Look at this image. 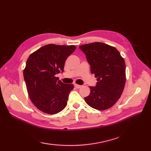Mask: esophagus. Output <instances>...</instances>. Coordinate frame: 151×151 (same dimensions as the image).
Here are the masks:
<instances>
[{"label": "esophagus", "instance_id": "obj_1", "mask_svg": "<svg viewBox=\"0 0 151 151\" xmlns=\"http://www.w3.org/2000/svg\"><path fill=\"white\" fill-rule=\"evenodd\" d=\"M74 86H75V88H76L77 89H79V88H81V87H82V86L78 85V84H74Z\"/></svg>", "mask_w": 151, "mask_h": 151}]
</instances>
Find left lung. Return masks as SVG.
<instances>
[{"mask_svg":"<svg viewBox=\"0 0 151 151\" xmlns=\"http://www.w3.org/2000/svg\"><path fill=\"white\" fill-rule=\"evenodd\" d=\"M79 48L86 56L91 72L97 78L96 86H90L91 93L84 98L89 106L105 110L115 104L124 89L125 63L116 48L101 42L81 45Z\"/></svg>","mask_w":151,"mask_h":151,"instance_id":"left-lung-1","label":"left lung"}]
</instances>
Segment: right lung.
Returning a JSON list of instances; mask_svg holds the SVG:
<instances>
[{
    "instance_id": "obj_1",
    "label": "right lung",
    "mask_w": 151,
    "mask_h": 151,
    "mask_svg": "<svg viewBox=\"0 0 151 151\" xmlns=\"http://www.w3.org/2000/svg\"><path fill=\"white\" fill-rule=\"evenodd\" d=\"M74 45H45L31 53L23 71L29 98L45 113L54 115L65 108L74 85L63 84L55 75L63 72L67 57L74 52Z\"/></svg>"
}]
</instances>
